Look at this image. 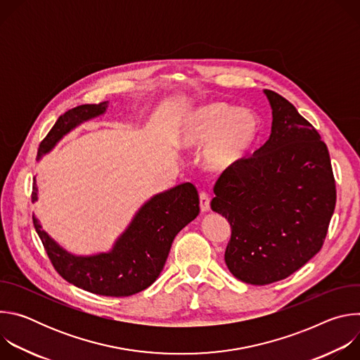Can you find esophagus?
Here are the masks:
<instances>
[{"instance_id":"1","label":"esophagus","mask_w":360,"mask_h":360,"mask_svg":"<svg viewBox=\"0 0 360 360\" xmlns=\"http://www.w3.org/2000/svg\"><path fill=\"white\" fill-rule=\"evenodd\" d=\"M210 203H211L210 195L207 192H200L199 193V208H200V211L208 212L210 211Z\"/></svg>"}]
</instances>
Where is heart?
I'll use <instances>...</instances> for the list:
<instances>
[{"mask_svg": "<svg viewBox=\"0 0 360 360\" xmlns=\"http://www.w3.org/2000/svg\"><path fill=\"white\" fill-rule=\"evenodd\" d=\"M261 121L250 110L214 102L192 112L182 125L178 142L185 149L205 144L202 160L207 169L224 172L238 165L259 138Z\"/></svg>", "mask_w": 360, "mask_h": 360, "instance_id": "1", "label": "heart"}]
</instances>
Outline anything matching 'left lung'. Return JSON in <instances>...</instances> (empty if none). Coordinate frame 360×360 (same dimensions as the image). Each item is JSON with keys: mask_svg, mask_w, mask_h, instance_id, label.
<instances>
[{"mask_svg": "<svg viewBox=\"0 0 360 360\" xmlns=\"http://www.w3.org/2000/svg\"><path fill=\"white\" fill-rule=\"evenodd\" d=\"M272 107L269 139L224 171L212 211L231 224L225 262L250 285L282 281L321 250L336 205L326 143L282 95L264 91Z\"/></svg>", "mask_w": 360, "mask_h": 360, "instance_id": "8db88e82", "label": "left lung"}]
</instances>
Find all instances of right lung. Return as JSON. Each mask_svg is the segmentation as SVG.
Returning a JSON list of instances; mask_svg holds the SVG:
<instances>
[{"label": "right lung", "instance_id": "right-lung-1", "mask_svg": "<svg viewBox=\"0 0 360 360\" xmlns=\"http://www.w3.org/2000/svg\"><path fill=\"white\" fill-rule=\"evenodd\" d=\"M108 101L75 107L61 115L38 148V160L71 129L104 114ZM34 178L31 199H38ZM199 214L196 188L181 184L150 198L118 238L112 250L92 256H75L63 249L32 217L34 228L56 271L70 283L104 296H131L157 281L178 232Z\"/></svg>", "mask_w": 360, "mask_h": 360}]
</instances>
